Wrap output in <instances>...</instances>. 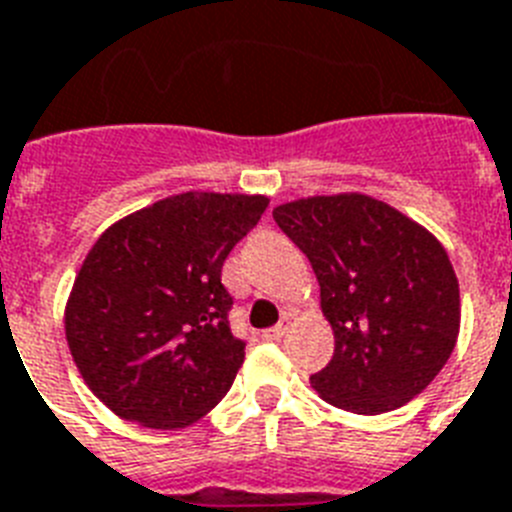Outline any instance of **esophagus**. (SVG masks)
Returning a JSON list of instances; mask_svg holds the SVG:
<instances>
[{"label": "esophagus", "mask_w": 512, "mask_h": 512, "mask_svg": "<svg viewBox=\"0 0 512 512\" xmlns=\"http://www.w3.org/2000/svg\"><path fill=\"white\" fill-rule=\"evenodd\" d=\"M289 331V318H281L273 328H265L263 331V339H281V336Z\"/></svg>", "instance_id": "1"}]
</instances>
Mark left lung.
Returning a JSON list of instances; mask_svg holds the SVG:
<instances>
[{
  "label": "left lung",
  "instance_id": "8db88e82",
  "mask_svg": "<svg viewBox=\"0 0 512 512\" xmlns=\"http://www.w3.org/2000/svg\"><path fill=\"white\" fill-rule=\"evenodd\" d=\"M273 220L313 265L334 328V357L310 376L315 392L357 415L421 394L460 328L458 278L442 244L363 194L299 199Z\"/></svg>",
  "mask_w": 512,
  "mask_h": 512
}]
</instances>
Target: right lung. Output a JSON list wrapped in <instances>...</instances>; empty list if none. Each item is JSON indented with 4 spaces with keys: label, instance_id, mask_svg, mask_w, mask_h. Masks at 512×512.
Here are the masks:
<instances>
[{
    "label": "right lung",
    "instance_id": "add662e5",
    "mask_svg": "<svg viewBox=\"0 0 512 512\" xmlns=\"http://www.w3.org/2000/svg\"><path fill=\"white\" fill-rule=\"evenodd\" d=\"M268 199L189 191L110 226L78 270L65 310L70 355L112 413L181 429L234 384L247 342L220 284L228 252Z\"/></svg>",
    "mask_w": 512,
    "mask_h": 512
}]
</instances>
